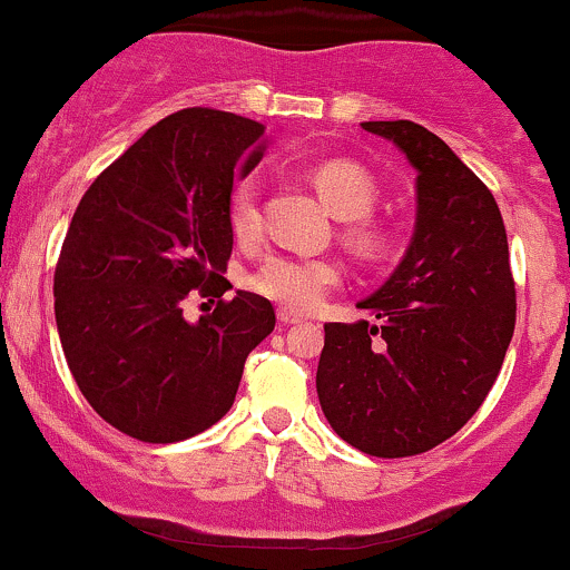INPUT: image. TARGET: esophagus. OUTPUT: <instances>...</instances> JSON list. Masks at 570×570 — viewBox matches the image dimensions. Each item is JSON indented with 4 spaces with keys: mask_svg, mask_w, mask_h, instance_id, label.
Wrapping results in <instances>:
<instances>
[{
    "mask_svg": "<svg viewBox=\"0 0 570 570\" xmlns=\"http://www.w3.org/2000/svg\"><path fill=\"white\" fill-rule=\"evenodd\" d=\"M277 317L283 326H296V323H304V317L296 315V312H291V309H279Z\"/></svg>",
    "mask_w": 570,
    "mask_h": 570,
    "instance_id": "34e87169",
    "label": "esophagus"
}]
</instances>
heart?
<instances>
[{"instance_id": "obj_1", "label": "heart", "mask_w": 570, "mask_h": 570, "mask_svg": "<svg viewBox=\"0 0 570 570\" xmlns=\"http://www.w3.org/2000/svg\"><path fill=\"white\" fill-rule=\"evenodd\" d=\"M312 185L340 219H351L347 242L361 255H375L383 238L366 223L377 204V187L364 168L351 160H328L312 170ZM228 223L236 238H253L261 230L258 179L236 181L228 198ZM340 283V266L328 258L302 255H268L249 277V287L268 302L291 312H309Z\"/></svg>"}]
</instances>
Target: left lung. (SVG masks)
Masks as SVG:
<instances>
[{"instance_id":"obj_1","label":"left lung","mask_w":570,"mask_h":570,"mask_svg":"<svg viewBox=\"0 0 570 570\" xmlns=\"http://www.w3.org/2000/svg\"><path fill=\"white\" fill-rule=\"evenodd\" d=\"M415 168V228L400 266L361 298L375 323H326L317 400L370 456H413L473 419L498 381L517 291L498 200L445 140L415 121H361Z\"/></svg>"}]
</instances>
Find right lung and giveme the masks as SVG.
Listing matches in <instances>:
<instances>
[{
	"mask_svg": "<svg viewBox=\"0 0 570 570\" xmlns=\"http://www.w3.org/2000/svg\"><path fill=\"white\" fill-rule=\"evenodd\" d=\"M263 132L228 111L170 114L97 176L67 228L53 274L67 366L89 405L144 443L217 424L274 332L272 302L247 291L185 317L187 296L234 287L228 198L261 163Z\"/></svg>",
	"mask_w": 570,
	"mask_h": 570,
	"instance_id": "1",
	"label": "right lung"
}]
</instances>
